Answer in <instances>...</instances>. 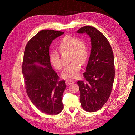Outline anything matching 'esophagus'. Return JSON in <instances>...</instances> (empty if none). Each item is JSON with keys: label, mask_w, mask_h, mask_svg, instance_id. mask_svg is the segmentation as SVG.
Instances as JSON below:
<instances>
[{"label": "esophagus", "mask_w": 135, "mask_h": 135, "mask_svg": "<svg viewBox=\"0 0 135 135\" xmlns=\"http://www.w3.org/2000/svg\"><path fill=\"white\" fill-rule=\"evenodd\" d=\"M66 83L67 84V85H72L73 84H74L75 83V81L73 80H70V79H68V80H67L66 81Z\"/></svg>", "instance_id": "34e87169"}]
</instances>
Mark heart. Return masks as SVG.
I'll list each match as a JSON object with an SVG mask.
<instances>
[{
	"label": "heart",
	"mask_w": 135,
	"mask_h": 135,
	"mask_svg": "<svg viewBox=\"0 0 135 135\" xmlns=\"http://www.w3.org/2000/svg\"><path fill=\"white\" fill-rule=\"evenodd\" d=\"M58 49L61 51H70V61H72L63 69L62 77L64 79H74L78 77L81 69L79 62L84 64L88 58V50L86 44L76 37L67 34L60 40ZM49 61L56 69L60 70L62 68L63 64L57 51L50 52Z\"/></svg>",
	"instance_id": "b5f03b06"
}]
</instances>
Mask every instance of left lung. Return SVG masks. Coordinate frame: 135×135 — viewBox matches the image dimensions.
<instances>
[{"label": "left lung", "mask_w": 135, "mask_h": 135, "mask_svg": "<svg viewBox=\"0 0 135 135\" xmlns=\"http://www.w3.org/2000/svg\"><path fill=\"white\" fill-rule=\"evenodd\" d=\"M76 32L86 34L91 39V54L84 73L86 80L77 84L83 108L94 112L103 107L110 95L115 76L114 55L107 38L95 27L84 26Z\"/></svg>", "instance_id": "left-lung-1"}]
</instances>
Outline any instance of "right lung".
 I'll return each mask as SVG.
<instances>
[{
	"mask_svg": "<svg viewBox=\"0 0 135 135\" xmlns=\"http://www.w3.org/2000/svg\"><path fill=\"white\" fill-rule=\"evenodd\" d=\"M64 32L42 30L26 45L22 63L27 94L40 111L57 115L63 108L62 96L66 88L65 80L59 81L49 61V47L52 41Z\"/></svg>",
	"mask_w": 135,
	"mask_h": 135,
	"instance_id": "obj_1",
	"label": "right lung"
}]
</instances>
